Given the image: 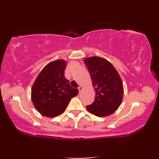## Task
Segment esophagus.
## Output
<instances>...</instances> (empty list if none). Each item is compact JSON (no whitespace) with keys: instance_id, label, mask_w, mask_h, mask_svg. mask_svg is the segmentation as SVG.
Listing matches in <instances>:
<instances>
[{"instance_id":"obj_1","label":"esophagus","mask_w":159,"mask_h":159,"mask_svg":"<svg viewBox=\"0 0 159 159\" xmlns=\"http://www.w3.org/2000/svg\"><path fill=\"white\" fill-rule=\"evenodd\" d=\"M78 89H79V93H80V92H82V90L83 89V87H82V86H80L79 87V88H78Z\"/></svg>"}]
</instances>
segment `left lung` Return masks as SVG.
Masks as SVG:
<instances>
[{"label": "left lung", "mask_w": 159, "mask_h": 159, "mask_svg": "<svg viewBox=\"0 0 159 159\" xmlns=\"http://www.w3.org/2000/svg\"><path fill=\"white\" fill-rule=\"evenodd\" d=\"M83 62L89 72L96 92L93 102L86 109L98 117L109 116L122 102L124 87L120 74L111 63L102 57H90Z\"/></svg>", "instance_id": "obj_1"}]
</instances>
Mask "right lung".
I'll list each match as a JSON object with an SVG mask.
<instances>
[{
    "label": "right lung",
    "mask_w": 159,
    "mask_h": 159,
    "mask_svg": "<svg viewBox=\"0 0 159 159\" xmlns=\"http://www.w3.org/2000/svg\"><path fill=\"white\" fill-rule=\"evenodd\" d=\"M67 61H53L43 67L35 80L31 88L33 105L42 116L55 117L66 111L72 98L79 90L74 89L64 76Z\"/></svg>",
    "instance_id": "obj_1"
}]
</instances>
